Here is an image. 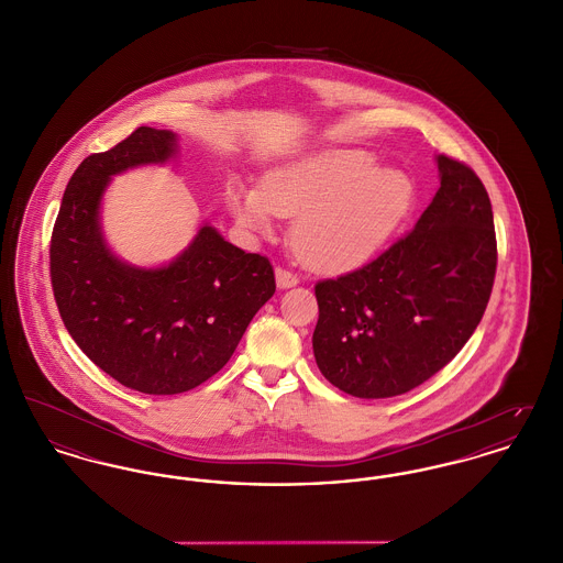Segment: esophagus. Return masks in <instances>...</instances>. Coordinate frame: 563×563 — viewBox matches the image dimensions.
<instances>
[{
  "label": "esophagus",
  "instance_id": "obj_1",
  "mask_svg": "<svg viewBox=\"0 0 563 563\" xmlns=\"http://www.w3.org/2000/svg\"><path fill=\"white\" fill-rule=\"evenodd\" d=\"M275 279H277V288H282V290H286V288H292V286H297L299 284V277L295 275V273H290V271H286V268H275Z\"/></svg>",
  "mask_w": 563,
  "mask_h": 563
}]
</instances>
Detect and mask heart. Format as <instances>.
Listing matches in <instances>:
<instances>
[{"instance_id": "b5f03b06", "label": "heart", "mask_w": 563, "mask_h": 563, "mask_svg": "<svg viewBox=\"0 0 563 563\" xmlns=\"http://www.w3.org/2000/svg\"><path fill=\"white\" fill-rule=\"evenodd\" d=\"M412 183L402 169L376 167L363 151L309 154L271 169L262 189L232 183L228 206L241 225L271 232L297 217L290 241L318 271H349L374 256L409 212Z\"/></svg>"}]
</instances>
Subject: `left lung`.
Returning <instances> with one entry per match:
<instances>
[{"label": "left lung", "instance_id": "obj_1", "mask_svg": "<svg viewBox=\"0 0 563 563\" xmlns=\"http://www.w3.org/2000/svg\"><path fill=\"white\" fill-rule=\"evenodd\" d=\"M441 187L407 236L353 273L316 284L313 357L355 398H394L461 353L488 306L497 239L477 174L437 156Z\"/></svg>", "mask_w": 563, "mask_h": 563}]
</instances>
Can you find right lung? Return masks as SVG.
<instances>
[{"label": "right lung", "mask_w": 563, "mask_h": 563, "mask_svg": "<svg viewBox=\"0 0 563 563\" xmlns=\"http://www.w3.org/2000/svg\"><path fill=\"white\" fill-rule=\"evenodd\" d=\"M178 153L172 131L140 126L90 154L64 191L52 234V286L77 346L120 385L174 396L214 376L275 292L271 262L205 223L169 264L144 268L111 254L101 228L111 176Z\"/></svg>", "instance_id": "obj_1"}]
</instances>
